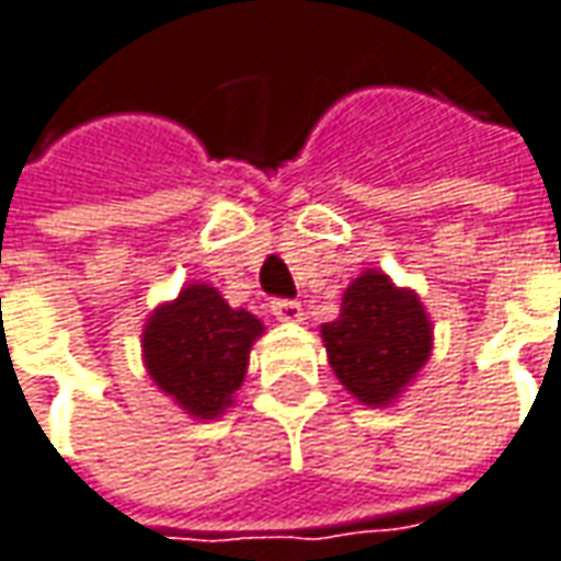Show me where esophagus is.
Segmentation results:
<instances>
[{"mask_svg":"<svg viewBox=\"0 0 561 561\" xmlns=\"http://www.w3.org/2000/svg\"><path fill=\"white\" fill-rule=\"evenodd\" d=\"M272 314L277 321H284V324H299L306 311H302L299 302H293V299H274Z\"/></svg>","mask_w":561,"mask_h":561,"instance_id":"34e87169","label":"esophagus"}]
</instances>
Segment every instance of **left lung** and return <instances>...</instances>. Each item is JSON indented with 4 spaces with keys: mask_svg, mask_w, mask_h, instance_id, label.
<instances>
[{
    "mask_svg": "<svg viewBox=\"0 0 561 561\" xmlns=\"http://www.w3.org/2000/svg\"><path fill=\"white\" fill-rule=\"evenodd\" d=\"M327 360L358 404L392 408L432 355V321L416 289L379 268L342 293L340 318L321 324Z\"/></svg>",
    "mask_w": 561,
    "mask_h": 561,
    "instance_id": "obj_1",
    "label": "left lung"
}]
</instances>
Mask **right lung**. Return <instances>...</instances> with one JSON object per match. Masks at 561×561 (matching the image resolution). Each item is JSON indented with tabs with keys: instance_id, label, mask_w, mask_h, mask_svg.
<instances>
[{
	"instance_id": "obj_1",
	"label": "right lung",
	"mask_w": 561,
	"mask_h": 561,
	"mask_svg": "<svg viewBox=\"0 0 561 561\" xmlns=\"http://www.w3.org/2000/svg\"><path fill=\"white\" fill-rule=\"evenodd\" d=\"M265 324L231 308L209 284H184L160 302L141 330V358L153 386L194 420H219L243 386L253 342Z\"/></svg>"
}]
</instances>
